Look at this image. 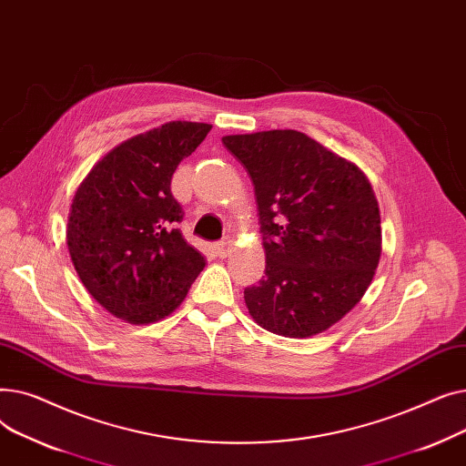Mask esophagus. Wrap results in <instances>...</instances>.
<instances>
[{"label":"esophagus","mask_w":466,"mask_h":466,"mask_svg":"<svg viewBox=\"0 0 466 466\" xmlns=\"http://www.w3.org/2000/svg\"><path fill=\"white\" fill-rule=\"evenodd\" d=\"M230 249H232V239H228V238H225L223 241L217 243V255L220 258H225L230 253Z\"/></svg>","instance_id":"34e87169"}]
</instances>
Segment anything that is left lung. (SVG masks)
<instances>
[{
  "instance_id": "1",
  "label": "left lung",
  "mask_w": 466,
  "mask_h": 466,
  "mask_svg": "<svg viewBox=\"0 0 466 466\" xmlns=\"http://www.w3.org/2000/svg\"><path fill=\"white\" fill-rule=\"evenodd\" d=\"M249 174L266 270L243 290L253 319L287 338L315 336L351 311L381 255L380 208L350 160L297 130L225 136Z\"/></svg>"
}]
</instances>
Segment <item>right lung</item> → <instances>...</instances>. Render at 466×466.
Wrapping results in <instances>:
<instances>
[{
    "label": "right lung",
    "mask_w": 466,
    "mask_h": 466,
    "mask_svg": "<svg viewBox=\"0 0 466 466\" xmlns=\"http://www.w3.org/2000/svg\"><path fill=\"white\" fill-rule=\"evenodd\" d=\"M211 125L174 120L134 136L97 162L73 196L67 249L92 299L118 319H164L187 297L206 258L181 236L171 176Z\"/></svg>",
    "instance_id": "obj_1"
}]
</instances>
